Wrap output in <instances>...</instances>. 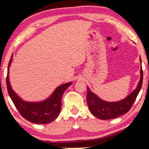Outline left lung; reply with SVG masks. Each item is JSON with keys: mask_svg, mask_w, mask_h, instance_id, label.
Here are the masks:
<instances>
[{"mask_svg": "<svg viewBox=\"0 0 149 149\" xmlns=\"http://www.w3.org/2000/svg\"><path fill=\"white\" fill-rule=\"evenodd\" d=\"M141 63V59L140 58ZM141 78L136 88L127 97L117 102H107L100 99L87 87V103L91 112L100 120H112L126 114L131 109L139 93L143 83V71L140 70Z\"/></svg>", "mask_w": 149, "mask_h": 149, "instance_id": "8db88e82", "label": "left lung"}]
</instances>
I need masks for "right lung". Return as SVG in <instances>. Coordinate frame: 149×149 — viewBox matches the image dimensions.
<instances>
[{
    "label": "right lung",
    "mask_w": 149,
    "mask_h": 149,
    "mask_svg": "<svg viewBox=\"0 0 149 149\" xmlns=\"http://www.w3.org/2000/svg\"><path fill=\"white\" fill-rule=\"evenodd\" d=\"M13 60V55L8 66L6 78L8 92L15 106L25 120L32 123L48 124L53 122L59 115L61 107V97L64 91L72 84L66 83L58 86L53 93L45 100L40 102H27L21 99L13 90L9 80V68Z\"/></svg>",
    "instance_id": "add662e5"
}]
</instances>
